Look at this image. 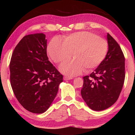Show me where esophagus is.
Segmentation results:
<instances>
[{"label":"esophagus","mask_w":135,"mask_h":135,"mask_svg":"<svg viewBox=\"0 0 135 135\" xmlns=\"http://www.w3.org/2000/svg\"><path fill=\"white\" fill-rule=\"evenodd\" d=\"M72 79H73V77H68V76H64V80H71Z\"/></svg>","instance_id":"34e87169"}]
</instances>
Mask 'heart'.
<instances>
[{
  "instance_id": "heart-1",
  "label": "heart",
  "mask_w": 135,
  "mask_h": 135,
  "mask_svg": "<svg viewBox=\"0 0 135 135\" xmlns=\"http://www.w3.org/2000/svg\"><path fill=\"white\" fill-rule=\"evenodd\" d=\"M108 44L105 38L89 31H80L63 39L55 37L47 47L50 57L55 63L70 58L75 52L76 58L67 59L60 66L64 74L73 76L79 74L86 68L98 67L107 54Z\"/></svg>"
}]
</instances>
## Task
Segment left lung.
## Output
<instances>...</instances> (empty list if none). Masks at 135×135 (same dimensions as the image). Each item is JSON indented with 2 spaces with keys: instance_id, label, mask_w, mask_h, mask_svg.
Segmentation results:
<instances>
[{
  "instance_id": "1",
  "label": "left lung",
  "mask_w": 135,
  "mask_h": 135,
  "mask_svg": "<svg viewBox=\"0 0 135 135\" xmlns=\"http://www.w3.org/2000/svg\"><path fill=\"white\" fill-rule=\"evenodd\" d=\"M108 51L105 58L89 76L83 77L81 95L93 110L102 111L115 103L125 79V58L119 45L107 34Z\"/></svg>"
}]
</instances>
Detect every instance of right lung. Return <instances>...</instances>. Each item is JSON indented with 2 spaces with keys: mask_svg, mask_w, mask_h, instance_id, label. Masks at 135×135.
Here are the masks:
<instances>
[{
  "mask_svg": "<svg viewBox=\"0 0 135 135\" xmlns=\"http://www.w3.org/2000/svg\"><path fill=\"white\" fill-rule=\"evenodd\" d=\"M47 40L43 33L25 36L11 56L10 81L20 104L31 113L41 114L56 97L63 76L48 60Z\"/></svg>",
  "mask_w": 135,
  "mask_h": 135,
  "instance_id": "right-lung-1",
  "label": "right lung"
}]
</instances>
